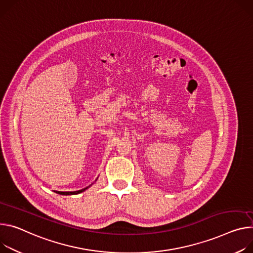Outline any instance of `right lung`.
<instances>
[{
    "label": "right lung",
    "mask_w": 253,
    "mask_h": 253,
    "mask_svg": "<svg viewBox=\"0 0 253 253\" xmlns=\"http://www.w3.org/2000/svg\"><path fill=\"white\" fill-rule=\"evenodd\" d=\"M87 188L85 189H83V190H80V191H76V192H56L57 194H60V195H77V194H80V193H83L84 191H85Z\"/></svg>",
    "instance_id": "add662e5"
}]
</instances>
